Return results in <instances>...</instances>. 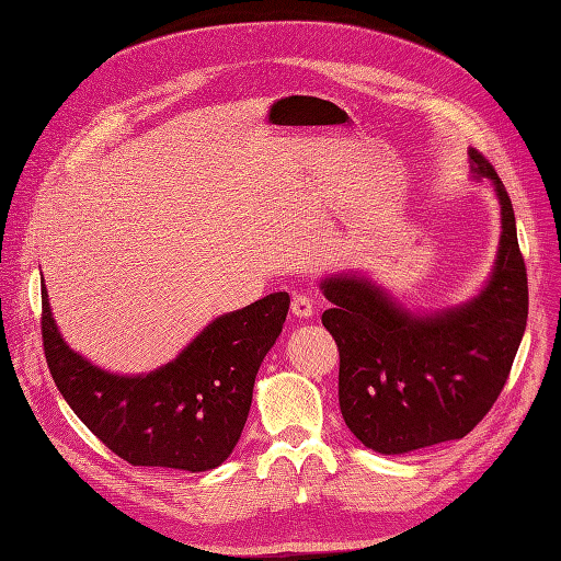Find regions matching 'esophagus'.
<instances>
[{
    "label": "esophagus",
    "instance_id": "1",
    "mask_svg": "<svg viewBox=\"0 0 561 561\" xmlns=\"http://www.w3.org/2000/svg\"><path fill=\"white\" fill-rule=\"evenodd\" d=\"M313 313H316V304H313L311 297L297 295V297L293 299V316H295V318L308 320V318H313Z\"/></svg>",
    "mask_w": 561,
    "mask_h": 561
}]
</instances>
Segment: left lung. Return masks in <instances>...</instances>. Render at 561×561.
Returning <instances> with one entry per match:
<instances>
[{"label":"left lung","mask_w":561,"mask_h":561,"mask_svg":"<svg viewBox=\"0 0 561 561\" xmlns=\"http://www.w3.org/2000/svg\"><path fill=\"white\" fill-rule=\"evenodd\" d=\"M471 176L488 181L501 208L490 278L478 293L436 311H411L364 272L320 280L332 301L322 313L339 345L341 415L366 448L405 455L465 438L504 390L529 311L508 192L490 162L469 148Z\"/></svg>","instance_id":"left-lung-1"}]
</instances>
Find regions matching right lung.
<instances>
[{
  "label": "right lung",
  "mask_w": 561,
  "mask_h": 561,
  "mask_svg": "<svg viewBox=\"0 0 561 561\" xmlns=\"http://www.w3.org/2000/svg\"><path fill=\"white\" fill-rule=\"evenodd\" d=\"M48 369L71 411L134 467L210 471L231 455L248 420L260 364L283 332L287 293L210 320L171 362L113 374L71 351L42 278Z\"/></svg>",
  "instance_id": "obj_1"
}]
</instances>
